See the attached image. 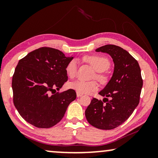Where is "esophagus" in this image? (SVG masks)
<instances>
[{
  "label": "esophagus",
  "mask_w": 158,
  "mask_h": 158,
  "mask_svg": "<svg viewBox=\"0 0 158 158\" xmlns=\"http://www.w3.org/2000/svg\"><path fill=\"white\" fill-rule=\"evenodd\" d=\"M83 96V94H79V93L77 92V97H78V98H79V97H81V96Z\"/></svg>",
  "instance_id": "esophagus-1"
}]
</instances>
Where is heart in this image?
I'll use <instances>...</instances> for the list:
<instances>
[{
	"mask_svg": "<svg viewBox=\"0 0 158 158\" xmlns=\"http://www.w3.org/2000/svg\"><path fill=\"white\" fill-rule=\"evenodd\" d=\"M85 60L88 62L94 70L98 72L96 74V78L101 82L106 81V77L101 74V73L105 72L110 67V62L107 58L101 56H86ZM77 60L73 59L68 62L66 66V73L70 78H73L77 73ZM69 87L71 89L81 94H91L92 92L98 90V85L95 81H85L83 80H77V81L71 82L69 84Z\"/></svg>",
	"mask_w": 158,
	"mask_h": 158,
	"instance_id": "obj_1",
	"label": "heart"
}]
</instances>
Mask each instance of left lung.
Masks as SVG:
<instances>
[{"mask_svg": "<svg viewBox=\"0 0 158 158\" xmlns=\"http://www.w3.org/2000/svg\"><path fill=\"white\" fill-rule=\"evenodd\" d=\"M96 52L111 56L114 73L109 83L98 93L105 97L103 101L93 98L85 114L92 126L109 130L122 124L135 111L139 104L143 81L138 62L122 47L107 44Z\"/></svg>", "mask_w": 158, "mask_h": 158, "instance_id": "8db88e82", "label": "left lung"}]
</instances>
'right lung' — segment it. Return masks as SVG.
<instances>
[{
  "mask_svg": "<svg viewBox=\"0 0 158 158\" xmlns=\"http://www.w3.org/2000/svg\"><path fill=\"white\" fill-rule=\"evenodd\" d=\"M73 56L41 47L19 60L12 78L14 103L23 119L38 128H50L60 121L76 98L74 90H59L68 81L66 66Z\"/></svg>",
  "mask_w": 158,
  "mask_h": 158,
  "instance_id": "1",
  "label": "right lung"
}]
</instances>
